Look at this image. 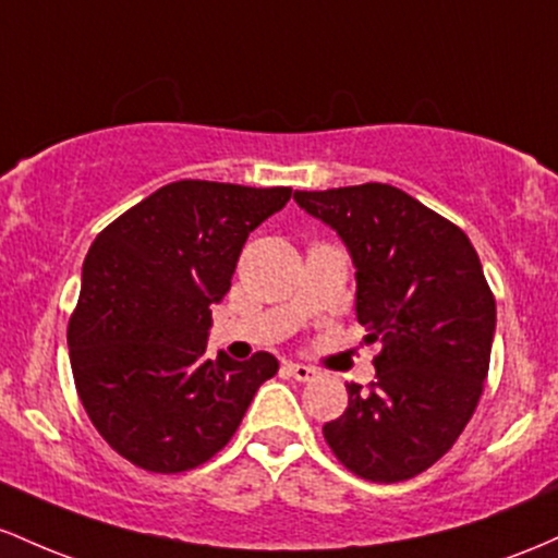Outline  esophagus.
Segmentation results:
<instances>
[{"label":"esophagus","mask_w":558,"mask_h":558,"mask_svg":"<svg viewBox=\"0 0 558 558\" xmlns=\"http://www.w3.org/2000/svg\"><path fill=\"white\" fill-rule=\"evenodd\" d=\"M287 372L292 374V377H295L298 381H311L313 377H316V368L313 366H305V363H287Z\"/></svg>","instance_id":"obj_1"}]
</instances>
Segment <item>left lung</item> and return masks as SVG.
Masks as SVG:
<instances>
[{
	"instance_id": "8db88e82",
	"label": "left lung",
	"mask_w": 558,
	"mask_h": 558,
	"mask_svg": "<svg viewBox=\"0 0 558 558\" xmlns=\"http://www.w3.org/2000/svg\"><path fill=\"white\" fill-rule=\"evenodd\" d=\"M345 242L355 316L381 342L377 379L348 385V409L324 424L331 453L372 482L411 480L459 440L490 366L496 298L477 250L448 218L390 184L295 192Z\"/></svg>"
}]
</instances>
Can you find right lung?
<instances>
[{"label":"right lung","instance_id":"obj_1","mask_svg":"<svg viewBox=\"0 0 558 558\" xmlns=\"http://www.w3.org/2000/svg\"><path fill=\"white\" fill-rule=\"evenodd\" d=\"M290 197V186L173 181L92 242L68 324L71 368L92 424L131 464H205L279 372L263 350L250 361L205 350L210 305L229 292L250 231Z\"/></svg>","mask_w":558,"mask_h":558}]
</instances>
